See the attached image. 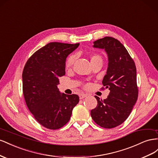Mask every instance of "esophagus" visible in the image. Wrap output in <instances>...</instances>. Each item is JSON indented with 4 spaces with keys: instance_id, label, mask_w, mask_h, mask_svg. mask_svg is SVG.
<instances>
[{
    "instance_id": "34e87169",
    "label": "esophagus",
    "mask_w": 158,
    "mask_h": 158,
    "mask_svg": "<svg viewBox=\"0 0 158 158\" xmlns=\"http://www.w3.org/2000/svg\"><path fill=\"white\" fill-rule=\"evenodd\" d=\"M86 97H87V95L86 94L81 93V94H79V98H80V99H83V98H85Z\"/></svg>"
}]
</instances>
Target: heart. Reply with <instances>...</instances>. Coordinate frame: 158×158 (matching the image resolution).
Instances as JSON below:
<instances>
[{"instance_id": "1", "label": "heart", "mask_w": 158, "mask_h": 158, "mask_svg": "<svg viewBox=\"0 0 158 158\" xmlns=\"http://www.w3.org/2000/svg\"><path fill=\"white\" fill-rule=\"evenodd\" d=\"M97 60H102L101 56L98 55V54H93L91 56V62L93 63ZM75 61V56H70L67 57V59L65 61V66L66 69H69L73 65V63Z\"/></svg>"}]
</instances>
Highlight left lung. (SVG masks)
I'll return each mask as SVG.
<instances>
[{
	"label": "left lung",
	"instance_id": "obj_1",
	"mask_svg": "<svg viewBox=\"0 0 158 158\" xmlns=\"http://www.w3.org/2000/svg\"><path fill=\"white\" fill-rule=\"evenodd\" d=\"M93 44V48L105 49L107 54L108 68L102 83L110 93L104 100L94 96L97 106L91 110V115L98 126L112 128L127 120L137 101L136 65L127 49L118 40L107 36Z\"/></svg>",
	"mask_w": 158,
	"mask_h": 158
}]
</instances>
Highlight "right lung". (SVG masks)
<instances>
[{
	"label": "right lung",
	"mask_w": 158,
	"mask_h": 158,
	"mask_svg": "<svg viewBox=\"0 0 158 158\" xmlns=\"http://www.w3.org/2000/svg\"><path fill=\"white\" fill-rule=\"evenodd\" d=\"M79 44L51 42L27 61L22 72L23 94L35 119L45 128L57 130L68 123L79 97L61 93L59 77L65 74V61Z\"/></svg>",
	"instance_id": "1"
}]
</instances>
